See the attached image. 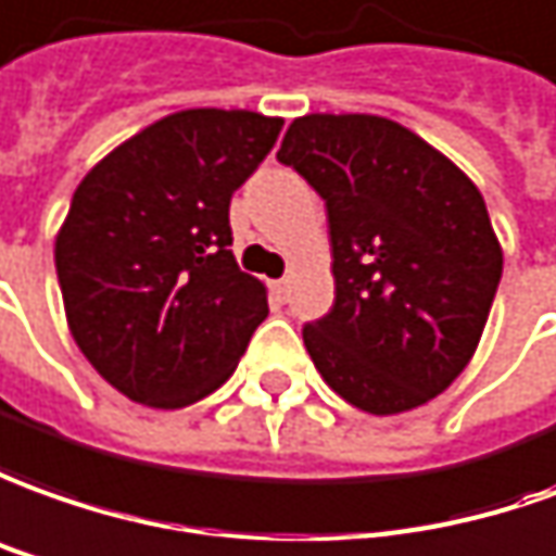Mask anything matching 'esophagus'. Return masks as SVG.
Here are the masks:
<instances>
[{"label": "esophagus", "instance_id": "esophagus-1", "mask_svg": "<svg viewBox=\"0 0 556 556\" xmlns=\"http://www.w3.org/2000/svg\"><path fill=\"white\" fill-rule=\"evenodd\" d=\"M269 290H271V296L278 302H285L287 296H290V281L287 278H278V281H269Z\"/></svg>", "mask_w": 556, "mask_h": 556}]
</instances>
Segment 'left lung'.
<instances>
[{
    "mask_svg": "<svg viewBox=\"0 0 556 556\" xmlns=\"http://www.w3.org/2000/svg\"><path fill=\"white\" fill-rule=\"evenodd\" d=\"M278 163L327 202L336 300L302 327L317 372L372 415L439 396L476 354L503 278L476 184L375 114L296 117Z\"/></svg>",
    "mask_w": 556,
    "mask_h": 556,
    "instance_id": "8db88e82",
    "label": "left lung"
}]
</instances>
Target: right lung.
I'll list each match as a JSON object with an SVG mask.
<instances>
[{
  "label": "right lung",
  "instance_id": "1",
  "mask_svg": "<svg viewBox=\"0 0 556 556\" xmlns=\"http://www.w3.org/2000/svg\"><path fill=\"white\" fill-rule=\"evenodd\" d=\"M281 126L254 111H178L78 184L53 251L68 329L132 402L184 408L208 396L269 315L266 287L229 251V199Z\"/></svg>",
  "mask_w": 556,
  "mask_h": 556
}]
</instances>
